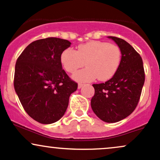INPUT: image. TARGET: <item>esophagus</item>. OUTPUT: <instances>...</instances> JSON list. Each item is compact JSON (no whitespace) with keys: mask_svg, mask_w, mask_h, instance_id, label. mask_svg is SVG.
<instances>
[{"mask_svg":"<svg viewBox=\"0 0 160 160\" xmlns=\"http://www.w3.org/2000/svg\"><path fill=\"white\" fill-rule=\"evenodd\" d=\"M83 83H78V89H80L82 87H83Z\"/></svg>","mask_w":160,"mask_h":160,"instance_id":"esophagus-1","label":"esophagus"}]
</instances>
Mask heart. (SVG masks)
Returning a JSON list of instances; mask_svg holds the SVG:
<instances>
[{
  "label": "heart",
  "instance_id": "heart-1",
  "mask_svg": "<svg viewBox=\"0 0 160 160\" xmlns=\"http://www.w3.org/2000/svg\"><path fill=\"white\" fill-rule=\"evenodd\" d=\"M122 60V52L117 45L103 41H90L79 45L77 51L68 48L61 54L60 61L68 73H74L85 65L87 68L73 75L75 80L90 82L111 79L115 74Z\"/></svg>",
  "mask_w": 160,
  "mask_h": 160
}]
</instances>
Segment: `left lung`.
I'll use <instances>...</instances> for the list:
<instances>
[{
  "label": "left lung",
  "mask_w": 160,
  "mask_h": 160,
  "mask_svg": "<svg viewBox=\"0 0 160 160\" xmlns=\"http://www.w3.org/2000/svg\"><path fill=\"white\" fill-rule=\"evenodd\" d=\"M108 38L121 49V64L110 80L92 85L95 94L91 99V107L103 122L114 123L134 111L144 84L145 73L141 57L129 43L115 36Z\"/></svg>",
  "instance_id": "8db88e82"
}]
</instances>
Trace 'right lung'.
I'll return each instance as SVG.
<instances>
[{"label":"right lung","instance_id":"add662e5","mask_svg":"<svg viewBox=\"0 0 160 160\" xmlns=\"http://www.w3.org/2000/svg\"><path fill=\"white\" fill-rule=\"evenodd\" d=\"M66 39L49 37L29 44L17 58L14 89L21 104L32 118L52 124L64 115L77 83L61 64V54L71 46Z\"/></svg>","mask_w":160,"mask_h":160}]
</instances>
